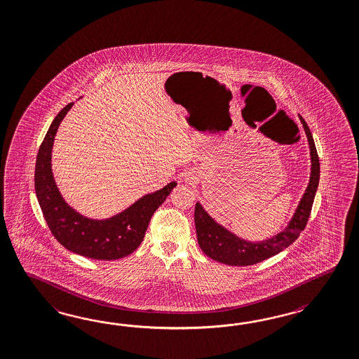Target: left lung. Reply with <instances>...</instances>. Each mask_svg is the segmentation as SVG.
<instances>
[{
	"instance_id": "left-lung-1",
	"label": "left lung",
	"mask_w": 359,
	"mask_h": 359,
	"mask_svg": "<svg viewBox=\"0 0 359 359\" xmlns=\"http://www.w3.org/2000/svg\"><path fill=\"white\" fill-rule=\"evenodd\" d=\"M300 118L305 129V133L308 135L310 156H311V175H310L308 189L304 194L299 207L296 209L294 216L292 217L290 225L287 226L282 233H276V236H273L271 239H267L265 242H245L230 231H227L225 227L218 225L216 221L203 209L201 203H196L195 227H196L198 243L201 245V250L210 259L226 265H231V266H250L282 252L300 236L301 231L308 224L311 207L314 203V196L317 192L318 184H319V172H320L319 158H318L313 135L305 120L302 117Z\"/></svg>"
}]
</instances>
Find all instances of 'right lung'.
<instances>
[{
  "mask_svg": "<svg viewBox=\"0 0 359 359\" xmlns=\"http://www.w3.org/2000/svg\"><path fill=\"white\" fill-rule=\"evenodd\" d=\"M74 103H68L53 120L37 152L34 190L51 233L65 248L94 259H118L133 253L142 243L151 217L175 187L144 195L132 207L109 219H90L79 215L63 201L51 172V149L59 124Z\"/></svg>",
  "mask_w": 359,
  "mask_h": 359,
  "instance_id": "add662e5",
  "label": "right lung"
}]
</instances>
